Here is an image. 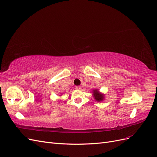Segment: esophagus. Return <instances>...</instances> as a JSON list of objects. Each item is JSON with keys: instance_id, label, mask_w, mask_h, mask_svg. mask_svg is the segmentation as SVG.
I'll list each match as a JSON object with an SVG mask.
<instances>
[{"instance_id": "34e87169", "label": "esophagus", "mask_w": 157, "mask_h": 157, "mask_svg": "<svg viewBox=\"0 0 157 157\" xmlns=\"http://www.w3.org/2000/svg\"><path fill=\"white\" fill-rule=\"evenodd\" d=\"M75 89H77V90H80V89H81V87H80V86H75Z\"/></svg>"}]
</instances>
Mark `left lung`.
Segmentation results:
<instances>
[{"label":"left lung","mask_w":157,"mask_h":157,"mask_svg":"<svg viewBox=\"0 0 157 157\" xmlns=\"http://www.w3.org/2000/svg\"><path fill=\"white\" fill-rule=\"evenodd\" d=\"M92 95H93V97L94 98V99H96V101L98 102H100L102 101L103 100H104V99H105V95L104 94L101 93L99 91V89H94L92 90Z\"/></svg>","instance_id":"1"}]
</instances>
